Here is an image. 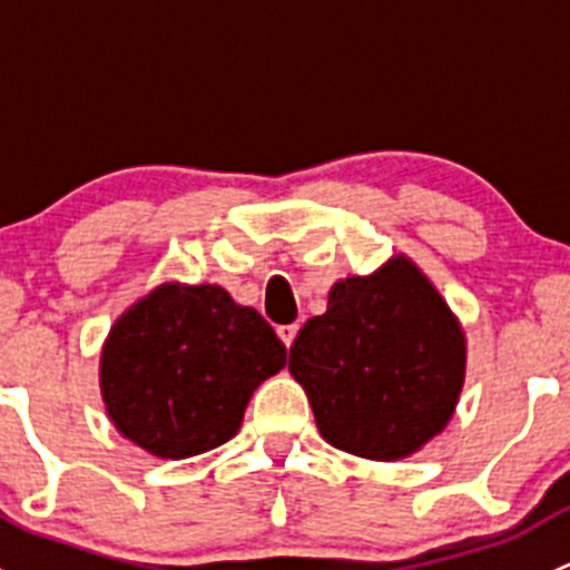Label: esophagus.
Here are the masks:
<instances>
[{"instance_id":"obj_1","label":"esophagus","mask_w":570,"mask_h":570,"mask_svg":"<svg viewBox=\"0 0 570 570\" xmlns=\"http://www.w3.org/2000/svg\"><path fill=\"white\" fill-rule=\"evenodd\" d=\"M278 336L286 347H292V342H295V336H297V325H281Z\"/></svg>"}]
</instances>
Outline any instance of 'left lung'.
Wrapping results in <instances>:
<instances>
[{
  "label": "left lung",
  "mask_w": 570,
  "mask_h": 570,
  "mask_svg": "<svg viewBox=\"0 0 570 570\" xmlns=\"http://www.w3.org/2000/svg\"><path fill=\"white\" fill-rule=\"evenodd\" d=\"M289 372L322 439L366 461H402L450 424L465 381V333L433 281L396 253L327 292L297 333Z\"/></svg>",
  "instance_id": "1"
}]
</instances>
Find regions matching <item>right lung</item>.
<instances>
[{"instance_id": "add662e5", "label": "right lung", "mask_w": 570, "mask_h": 570, "mask_svg": "<svg viewBox=\"0 0 570 570\" xmlns=\"http://www.w3.org/2000/svg\"><path fill=\"white\" fill-rule=\"evenodd\" d=\"M286 364V347L256 308L217 284L165 281L109 327L99 386L109 422L163 461L226 444L253 392Z\"/></svg>"}]
</instances>
